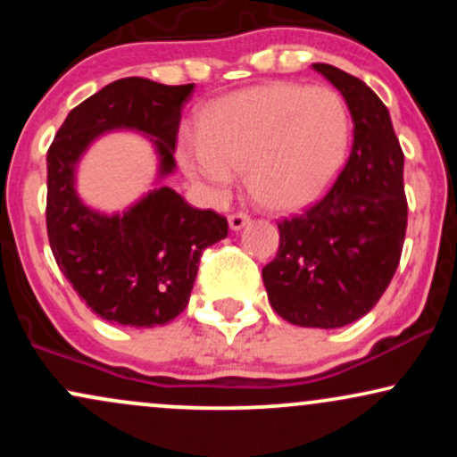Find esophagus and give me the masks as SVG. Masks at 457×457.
Wrapping results in <instances>:
<instances>
[{
    "mask_svg": "<svg viewBox=\"0 0 457 457\" xmlns=\"http://www.w3.org/2000/svg\"><path fill=\"white\" fill-rule=\"evenodd\" d=\"M229 229H234V232H238V229H243L245 225H249L251 219L246 217L245 212H236V214H229Z\"/></svg>",
    "mask_w": 457,
    "mask_h": 457,
    "instance_id": "obj_1",
    "label": "esophagus"
}]
</instances>
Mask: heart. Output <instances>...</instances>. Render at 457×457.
Segmentation results:
<instances>
[{
	"label": "heart",
	"instance_id": "heart-1",
	"mask_svg": "<svg viewBox=\"0 0 457 457\" xmlns=\"http://www.w3.org/2000/svg\"><path fill=\"white\" fill-rule=\"evenodd\" d=\"M350 150V113L327 86L264 83L228 94L180 141V165L212 197L245 167L260 206L296 211L327 191Z\"/></svg>",
	"mask_w": 457,
	"mask_h": 457
}]
</instances>
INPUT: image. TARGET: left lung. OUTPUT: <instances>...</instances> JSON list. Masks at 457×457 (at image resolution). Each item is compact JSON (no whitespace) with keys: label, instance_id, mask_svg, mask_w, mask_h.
<instances>
[{"label":"left lung","instance_id":"left-lung-1","mask_svg":"<svg viewBox=\"0 0 457 457\" xmlns=\"http://www.w3.org/2000/svg\"><path fill=\"white\" fill-rule=\"evenodd\" d=\"M342 92L354 124L348 162L316 206L283 219L279 251L262 269L272 309L290 324L339 328L385 295L406 236L403 152L389 109L361 79L313 64Z\"/></svg>","mask_w":457,"mask_h":457}]
</instances>
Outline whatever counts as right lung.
Returning a JSON list of instances; mask_svg holds the SVG:
<instances>
[{"mask_svg": "<svg viewBox=\"0 0 457 457\" xmlns=\"http://www.w3.org/2000/svg\"><path fill=\"white\" fill-rule=\"evenodd\" d=\"M188 86L127 77L66 115L46 152V234L57 266L96 316L135 328L162 327L185 312L199 258L228 236V221L188 206L161 180L176 171ZM135 129L160 159L157 185L122 213L94 212L76 193V165L98 137Z\"/></svg>", "mask_w": 457, "mask_h": 457, "instance_id": "right-lung-1", "label": "right lung"}]
</instances>
